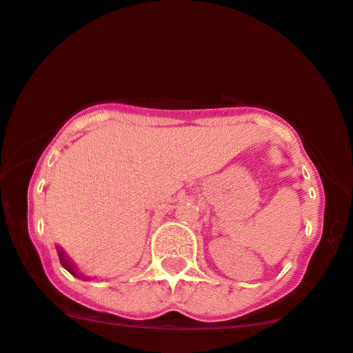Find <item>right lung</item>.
Returning <instances> with one entry per match:
<instances>
[{
    "label": "right lung",
    "instance_id": "add662e5",
    "mask_svg": "<svg viewBox=\"0 0 353 353\" xmlns=\"http://www.w3.org/2000/svg\"><path fill=\"white\" fill-rule=\"evenodd\" d=\"M57 251H58V258H60V263H61V265H63L65 270L70 271V273H72L73 276H77V278H85L83 274H80L79 271H77L75 266H73V263H70V259H68L67 256H65V253L60 250V248H57Z\"/></svg>",
    "mask_w": 353,
    "mask_h": 353
}]
</instances>
